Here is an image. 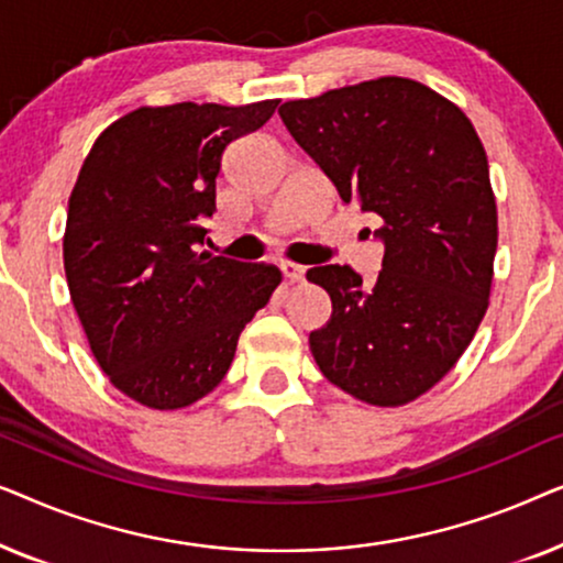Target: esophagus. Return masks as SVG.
<instances>
[{
	"instance_id": "obj_1",
	"label": "esophagus",
	"mask_w": 563,
	"mask_h": 563,
	"mask_svg": "<svg viewBox=\"0 0 563 563\" xmlns=\"http://www.w3.org/2000/svg\"><path fill=\"white\" fill-rule=\"evenodd\" d=\"M282 272H284V276H287L289 282H302V279H305V272H307V268H305V266H299V264H291V261H284V264H282Z\"/></svg>"
}]
</instances>
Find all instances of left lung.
Returning <instances> with one entry per match:
<instances>
[{"mask_svg": "<svg viewBox=\"0 0 563 563\" xmlns=\"http://www.w3.org/2000/svg\"><path fill=\"white\" fill-rule=\"evenodd\" d=\"M279 118L343 205L384 220L374 284L351 266L307 272L333 302L312 356L356 399L412 402L451 372L489 305L497 205L479 135L456 104L399 76L284 102Z\"/></svg>", "mask_w": 563, "mask_h": 563, "instance_id": "obj_1", "label": "left lung"}]
</instances>
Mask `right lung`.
<instances>
[{
    "instance_id": "obj_1",
    "label": "right lung",
    "mask_w": 563,
    "mask_h": 563,
    "mask_svg": "<svg viewBox=\"0 0 563 563\" xmlns=\"http://www.w3.org/2000/svg\"><path fill=\"white\" fill-rule=\"evenodd\" d=\"M276 104L141 107L97 137L68 197L76 314L114 387L153 410L218 387L243 328L279 287L276 266L199 253L222 153Z\"/></svg>"
}]
</instances>
